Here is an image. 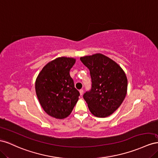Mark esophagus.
<instances>
[{
	"label": "esophagus",
	"instance_id": "34e87169",
	"mask_svg": "<svg viewBox=\"0 0 158 158\" xmlns=\"http://www.w3.org/2000/svg\"><path fill=\"white\" fill-rule=\"evenodd\" d=\"M83 89H80L79 90V93H80V94H81V95H83Z\"/></svg>",
	"mask_w": 158,
	"mask_h": 158
}]
</instances>
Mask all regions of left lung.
Returning a JSON list of instances; mask_svg holds the SVG:
<instances>
[{
    "label": "left lung",
    "mask_w": 158,
    "mask_h": 158,
    "mask_svg": "<svg viewBox=\"0 0 158 158\" xmlns=\"http://www.w3.org/2000/svg\"><path fill=\"white\" fill-rule=\"evenodd\" d=\"M89 69L91 89L83 94L89 110L97 117L109 116L120 106L127 95L128 80L115 61L102 54L80 58Z\"/></svg>",
    "instance_id": "1"
}]
</instances>
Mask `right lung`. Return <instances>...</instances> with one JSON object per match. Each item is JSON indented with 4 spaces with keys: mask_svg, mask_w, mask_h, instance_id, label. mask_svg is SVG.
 <instances>
[{
    "mask_svg": "<svg viewBox=\"0 0 158 158\" xmlns=\"http://www.w3.org/2000/svg\"><path fill=\"white\" fill-rule=\"evenodd\" d=\"M75 59L56 58L44 67L35 80V93L42 107L53 118L63 119L73 110L80 95L69 71Z\"/></svg>",
    "mask_w": 158,
    "mask_h": 158,
    "instance_id": "obj_1",
    "label": "right lung"
}]
</instances>
